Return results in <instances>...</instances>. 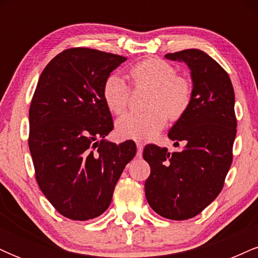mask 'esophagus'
Segmentation results:
<instances>
[{"label": "esophagus", "instance_id": "1", "mask_svg": "<svg viewBox=\"0 0 258 258\" xmlns=\"http://www.w3.org/2000/svg\"><path fill=\"white\" fill-rule=\"evenodd\" d=\"M143 143L137 142V158H142V152H143Z\"/></svg>", "mask_w": 258, "mask_h": 258}]
</instances>
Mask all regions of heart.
Here are the masks:
<instances>
[{"mask_svg": "<svg viewBox=\"0 0 258 258\" xmlns=\"http://www.w3.org/2000/svg\"><path fill=\"white\" fill-rule=\"evenodd\" d=\"M130 78L136 87L152 90L146 112H128L116 122V133L121 138L147 141L155 137L166 125L168 116L177 120L191 104L193 91L188 79L177 75L171 64L158 58L142 60L130 69ZM103 99L112 114L125 111L130 88L116 74H111L103 84Z\"/></svg>", "mask_w": 258, "mask_h": 258, "instance_id": "b5f03b06", "label": "heart"}]
</instances>
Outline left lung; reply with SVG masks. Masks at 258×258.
<instances>
[{
    "mask_svg": "<svg viewBox=\"0 0 258 258\" xmlns=\"http://www.w3.org/2000/svg\"><path fill=\"white\" fill-rule=\"evenodd\" d=\"M190 69L193 98L189 109L168 132L174 147L148 144L143 158L150 165L146 198L156 214L184 221L199 215L223 188L233 160L236 135L232 81L215 59L200 49L168 53Z\"/></svg>",
    "mask_w": 258,
    "mask_h": 258,
    "instance_id": "obj_1",
    "label": "left lung"
}]
</instances>
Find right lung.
Here are the masks:
<instances>
[{
  "mask_svg": "<svg viewBox=\"0 0 258 258\" xmlns=\"http://www.w3.org/2000/svg\"><path fill=\"white\" fill-rule=\"evenodd\" d=\"M125 60L97 49H65L38 79L29 110V148L38 186L70 220L102 215L136 155L133 141L115 144L104 139L114 123L103 84Z\"/></svg>",
  "mask_w": 258,
  "mask_h": 258,
  "instance_id": "obj_1",
  "label": "right lung"
}]
</instances>
